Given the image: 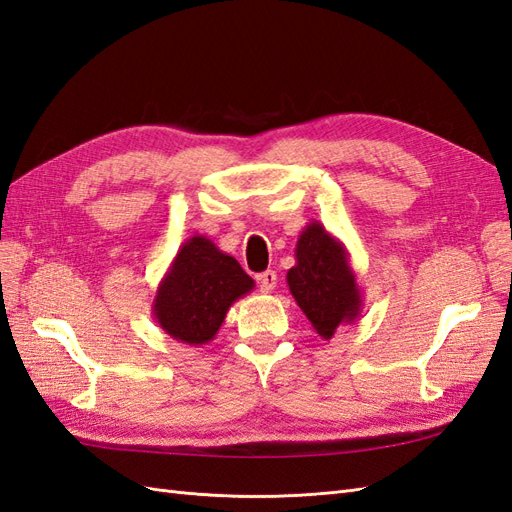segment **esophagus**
I'll return each mask as SVG.
<instances>
[{
	"instance_id": "esophagus-1",
	"label": "esophagus",
	"mask_w": 512,
	"mask_h": 512,
	"mask_svg": "<svg viewBox=\"0 0 512 512\" xmlns=\"http://www.w3.org/2000/svg\"><path fill=\"white\" fill-rule=\"evenodd\" d=\"M258 284L262 293H273L275 286H278V273L275 271H265L258 275Z\"/></svg>"
}]
</instances>
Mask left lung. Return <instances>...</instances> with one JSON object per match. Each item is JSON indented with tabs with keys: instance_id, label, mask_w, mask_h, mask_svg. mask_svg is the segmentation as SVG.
Here are the masks:
<instances>
[{
	"instance_id": "obj_1",
	"label": "left lung",
	"mask_w": 512,
	"mask_h": 512,
	"mask_svg": "<svg viewBox=\"0 0 512 512\" xmlns=\"http://www.w3.org/2000/svg\"><path fill=\"white\" fill-rule=\"evenodd\" d=\"M295 260V267L286 273L290 295L308 316L316 334L331 340L336 329L353 323L362 314L364 306L347 247L321 222L312 219L299 234Z\"/></svg>"
}]
</instances>
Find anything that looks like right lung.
I'll return each instance as SVG.
<instances>
[{"mask_svg":"<svg viewBox=\"0 0 512 512\" xmlns=\"http://www.w3.org/2000/svg\"><path fill=\"white\" fill-rule=\"evenodd\" d=\"M254 288L237 258L196 234L176 252L153 299V316L174 340L202 347L222 327L230 306Z\"/></svg>","mask_w":512,"mask_h":512,"instance_id":"1","label":"right lung"}]
</instances>
